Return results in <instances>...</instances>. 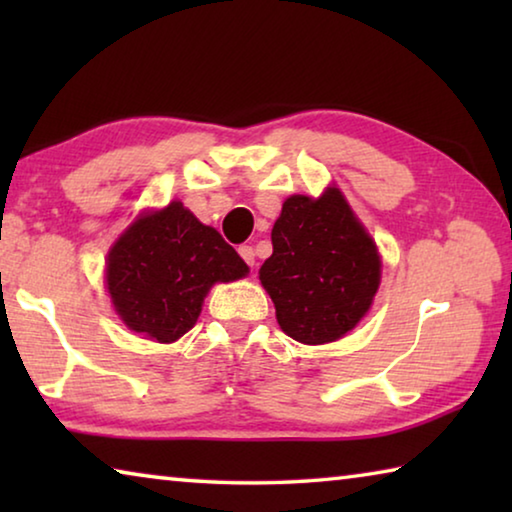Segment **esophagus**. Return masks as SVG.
Here are the masks:
<instances>
[{"instance_id": "esophagus-1", "label": "esophagus", "mask_w": 512, "mask_h": 512, "mask_svg": "<svg viewBox=\"0 0 512 512\" xmlns=\"http://www.w3.org/2000/svg\"><path fill=\"white\" fill-rule=\"evenodd\" d=\"M239 255H241V259H244V262L253 268L255 266V248L253 246H239Z\"/></svg>"}]
</instances>
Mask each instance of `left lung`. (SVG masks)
I'll return each mask as SVG.
<instances>
[{
  "mask_svg": "<svg viewBox=\"0 0 512 512\" xmlns=\"http://www.w3.org/2000/svg\"><path fill=\"white\" fill-rule=\"evenodd\" d=\"M259 268L282 332L305 345L343 339L368 314L381 282L377 244L339 187L289 196Z\"/></svg>",
  "mask_w": 512,
  "mask_h": 512,
  "instance_id": "8db88e82",
  "label": "left lung"
}]
</instances>
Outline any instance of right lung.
<instances>
[{
  "label": "right lung",
  "mask_w": 512,
  "mask_h": 512,
  "mask_svg": "<svg viewBox=\"0 0 512 512\" xmlns=\"http://www.w3.org/2000/svg\"><path fill=\"white\" fill-rule=\"evenodd\" d=\"M244 275L248 266L237 250L180 201L137 216L106 259V287L119 318L158 343L178 341L196 325L216 282Z\"/></svg>",
  "instance_id": "1"
}]
</instances>
